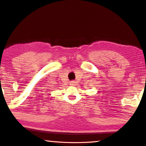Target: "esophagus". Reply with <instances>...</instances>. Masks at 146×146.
<instances>
[{
	"label": "esophagus",
	"instance_id": "esophagus-1",
	"mask_svg": "<svg viewBox=\"0 0 146 146\" xmlns=\"http://www.w3.org/2000/svg\"><path fill=\"white\" fill-rule=\"evenodd\" d=\"M76 81H71L70 83H69V85H72V86H75L76 85Z\"/></svg>",
	"mask_w": 146,
	"mask_h": 146
}]
</instances>
